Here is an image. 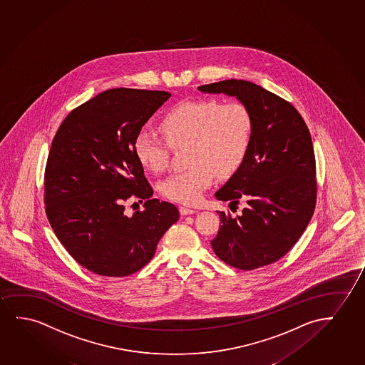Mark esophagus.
Segmentation results:
<instances>
[{"mask_svg":"<svg viewBox=\"0 0 365 365\" xmlns=\"http://www.w3.org/2000/svg\"><path fill=\"white\" fill-rule=\"evenodd\" d=\"M180 212H181V215H192V214L197 212V210L191 209V207H186V206H180Z\"/></svg>","mask_w":365,"mask_h":365,"instance_id":"esophagus-1","label":"esophagus"}]
</instances>
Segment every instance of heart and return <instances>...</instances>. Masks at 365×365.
I'll return each instance as SVG.
<instances>
[{
  "label": "heart",
  "instance_id": "heart-1",
  "mask_svg": "<svg viewBox=\"0 0 365 365\" xmlns=\"http://www.w3.org/2000/svg\"><path fill=\"white\" fill-rule=\"evenodd\" d=\"M160 128L166 140L140 131L135 156L145 170L159 174L169 164L171 146H189L186 163L190 168L170 175L161 191L169 200L192 205L212 185L215 174L226 178L240 168L252 141V116L239 101H182L165 113Z\"/></svg>",
  "mask_w": 365,
  "mask_h": 365
}]
</instances>
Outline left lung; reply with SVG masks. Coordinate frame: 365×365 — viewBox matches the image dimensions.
<instances>
[{"instance_id":"1","label":"left lung","mask_w":365,"mask_h":365,"mask_svg":"<svg viewBox=\"0 0 365 365\" xmlns=\"http://www.w3.org/2000/svg\"><path fill=\"white\" fill-rule=\"evenodd\" d=\"M245 103L252 141L240 168L216 191L217 200L247 206L242 214L217 211L221 226L211 247L222 262L242 270L269 265L302 237L317 201L315 156L308 126L292 103L245 80L197 88Z\"/></svg>"}]
</instances>
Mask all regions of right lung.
<instances>
[{"label":"right lung","mask_w":365,"mask_h":365,"mask_svg":"<svg viewBox=\"0 0 365 365\" xmlns=\"http://www.w3.org/2000/svg\"><path fill=\"white\" fill-rule=\"evenodd\" d=\"M165 91L111 88L72 110L57 130L45 171L47 219L80 265L103 277L145 267L170 226L174 204L153 199L135 138L169 100ZM135 195L145 210L124 214Z\"/></svg>","instance_id":"add662e5"}]
</instances>
